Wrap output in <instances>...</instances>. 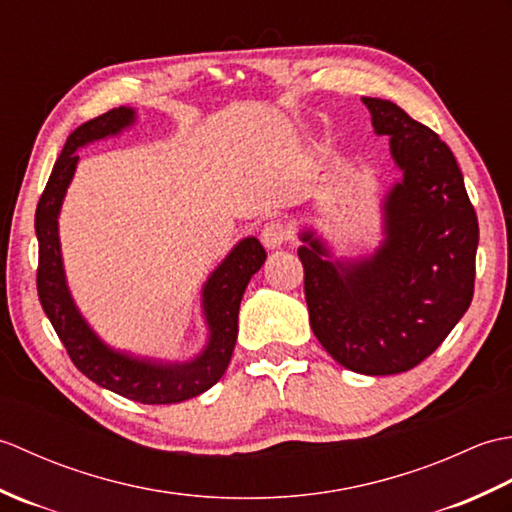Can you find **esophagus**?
<instances>
[{"label": "esophagus", "mask_w": 512, "mask_h": 512, "mask_svg": "<svg viewBox=\"0 0 512 512\" xmlns=\"http://www.w3.org/2000/svg\"><path fill=\"white\" fill-rule=\"evenodd\" d=\"M288 228L281 222H268L262 228V242L266 248H279L281 244L288 242Z\"/></svg>", "instance_id": "1"}]
</instances>
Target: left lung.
I'll use <instances>...</instances> for the list:
<instances>
[{"label":"left lung","mask_w":512,"mask_h":512,"mask_svg":"<svg viewBox=\"0 0 512 512\" xmlns=\"http://www.w3.org/2000/svg\"><path fill=\"white\" fill-rule=\"evenodd\" d=\"M363 103L402 171L383 204L385 242L347 266L330 262L308 231L299 259L310 328L325 352L352 372L389 376L436 352L469 310L480 226L447 143L396 103Z\"/></svg>","instance_id":"left-lung-1"}]
</instances>
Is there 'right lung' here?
<instances>
[{
	"label": "right lung",
	"mask_w": 512,
	"mask_h": 512,
	"mask_svg": "<svg viewBox=\"0 0 512 512\" xmlns=\"http://www.w3.org/2000/svg\"><path fill=\"white\" fill-rule=\"evenodd\" d=\"M134 121V110L114 107V110L76 127L65 140V147L54 162L35 213V231L39 239L37 292L43 312L81 374L94 380L96 385L129 400L143 402V405H171V402L200 396L224 376L237 341L239 303H242L250 277L266 262V250L259 244V239L246 237L206 279L202 308L206 325H209V343L202 354L191 361L156 363L107 347L85 323L70 297L61 262L57 220L65 191H68L76 162H79L76 149L92 140L121 134L125 127L134 125Z\"/></svg>",
	"instance_id": "1"
}]
</instances>
